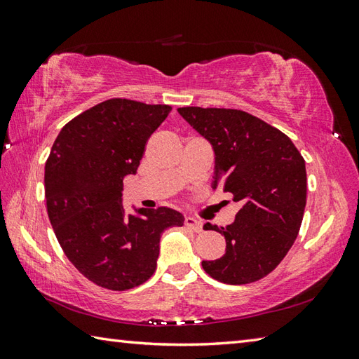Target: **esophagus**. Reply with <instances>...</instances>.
Returning a JSON list of instances; mask_svg holds the SVG:
<instances>
[{
    "label": "esophagus",
    "mask_w": 359,
    "mask_h": 359,
    "mask_svg": "<svg viewBox=\"0 0 359 359\" xmlns=\"http://www.w3.org/2000/svg\"><path fill=\"white\" fill-rule=\"evenodd\" d=\"M185 226H188L189 230H193L194 233H201V231H203V224L201 222L199 219L191 217V216L185 217Z\"/></svg>",
    "instance_id": "esophagus-1"
}]
</instances>
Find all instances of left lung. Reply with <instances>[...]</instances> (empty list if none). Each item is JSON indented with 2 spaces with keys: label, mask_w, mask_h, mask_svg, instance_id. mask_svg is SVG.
<instances>
[{
  "label": "left lung",
  "mask_w": 359,
  "mask_h": 359,
  "mask_svg": "<svg viewBox=\"0 0 359 359\" xmlns=\"http://www.w3.org/2000/svg\"><path fill=\"white\" fill-rule=\"evenodd\" d=\"M215 151L212 189L231 193L242 207L226 226L205 224L225 236V255L203 261L211 278L230 285L262 279L285 257L297 238L307 202V172L288 137L239 109H177Z\"/></svg>",
  "instance_id": "8db88e82"
}]
</instances>
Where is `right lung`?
<instances>
[{
  "label": "right lung",
  "mask_w": 359,
  "mask_h": 359,
  "mask_svg": "<svg viewBox=\"0 0 359 359\" xmlns=\"http://www.w3.org/2000/svg\"><path fill=\"white\" fill-rule=\"evenodd\" d=\"M171 106L111 98L63 126L44 168L46 207L65 255L83 276L123 292L156 271L160 236L182 226L179 211L160 207L125 215L123 179L135 174L151 134Z\"/></svg>",
  "instance_id": "right-lung-1"
}]
</instances>
